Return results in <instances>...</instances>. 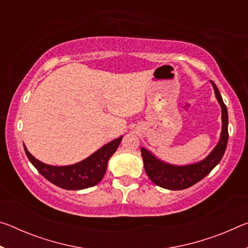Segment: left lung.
Listing matches in <instances>:
<instances>
[{
	"instance_id": "8db88e82",
	"label": "left lung",
	"mask_w": 248,
	"mask_h": 248,
	"mask_svg": "<svg viewBox=\"0 0 248 248\" xmlns=\"http://www.w3.org/2000/svg\"><path fill=\"white\" fill-rule=\"evenodd\" d=\"M211 84L213 89H215L216 97L222 109V131L219 143L217 144L212 152L202 161L186 166L167 164L165 162L159 161L150 151L141 148L145 173L149 176V178L157 186L170 190H182L189 188L192 185L197 184L199 180L204 178L210 171L219 164L222 156H223L229 140L228 109H226L225 104L223 103V99H222V96L217 85L212 81Z\"/></svg>"
}]
</instances>
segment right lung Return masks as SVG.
<instances>
[{"mask_svg":"<svg viewBox=\"0 0 248 248\" xmlns=\"http://www.w3.org/2000/svg\"><path fill=\"white\" fill-rule=\"evenodd\" d=\"M123 137L105 144L87 158L69 166H52L38 161L24 146L25 153L37 170L56 186L68 190H79L93 187L103 179L108 159L116 152Z\"/></svg>","mask_w":248,"mask_h":248,"instance_id":"obj_1","label":"right lung"}]
</instances>
